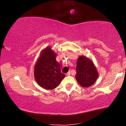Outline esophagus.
<instances>
[{
  "mask_svg": "<svg viewBox=\"0 0 126 126\" xmlns=\"http://www.w3.org/2000/svg\"><path fill=\"white\" fill-rule=\"evenodd\" d=\"M70 72H67V73H66V76H70Z\"/></svg>",
  "mask_w": 126,
  "mask_h": 126,
  "instance_id": "34e87169",
  "label": "esophagus"
}]
</instances>
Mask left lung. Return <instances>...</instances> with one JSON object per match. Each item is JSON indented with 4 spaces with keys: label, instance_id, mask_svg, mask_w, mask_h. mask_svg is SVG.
Listing matches in <instances>:
<instances>
[{
    "label": "left lung",
    "instance_id": "left-lung-1",
    "mask_svg": "<svg viewBox=\"0 0 126 126\" xmlns=\"http://www.w3.org/2000/svg\"><path fill=\"white\" fill-rule=\"evenodd\" d=\"M76 69V79L83 87H89L97 80V69L92 60L86 56H80L78 57Z\"/></svg>",
    "mask_w": 126,
    "mask_h": 126
}]
</instances>
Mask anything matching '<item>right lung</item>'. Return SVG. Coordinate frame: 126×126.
Instances as JSON below:
<instances>
[{
    "label": "right lung",
    "mask_w": 126,
    "mask_h": 126,
    "mask_svg": "<svg viewBox=\"0 0 126 126\" xmlns=\"http://www.w3.org/2000/svg\"><path fill=\"white\" fill-rule=\"evenodd\" d=\"M56 53L48 46L41 51L34 66V78L41 88L51 90L59 86L65 78L56 61Z\"/></svg>",
    "instance_id": "right-lung-1"
}]
</instances>
